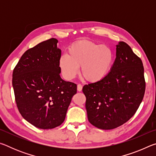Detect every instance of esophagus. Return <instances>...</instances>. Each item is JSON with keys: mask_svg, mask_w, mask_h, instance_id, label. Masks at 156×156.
<instances>
[{"mask_svg": "<svg viewBox=\"0 0 156 156\" xmlns=\"http://www.w3.org/2000/svg\"><path fill=\"white\" fill-rule=\"evenodd\" d=\"M77 89H78V91H81L82 89H83V85H82V84H78L77 85Z\"/></svg>", "mask_w": 156, "mask_h": 156, "instance_id": "34e87169", "label": "esophagus"}]
</instances>
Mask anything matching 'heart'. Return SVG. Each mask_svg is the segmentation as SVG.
<instances>
[{
    "instance_id": "obj_1",
    "label": "heart",
    "mask_w": 156,
    "mask_h": 156,
    "mask_svg": "<svg viewBox=\"0 0 156 156\" xmlns=\"http://www.w3.org/2000/svg\"><path fill=\"white\" fill-rule=\"evenodd\" d=\"M113 60L109 47L87 41H80L69 49V54L60 58L59 65L66 78L72 79L81 66V74L89 82L101 80L109 72Z\"/></svg>"
}]
</instances>
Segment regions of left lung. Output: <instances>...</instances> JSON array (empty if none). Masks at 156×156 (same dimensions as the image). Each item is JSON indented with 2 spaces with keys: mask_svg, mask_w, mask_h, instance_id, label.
<instances>
[{
  "mask_svg": "<svg viewBox=\"0 0 156 156\" xmlns=\"http://www.w3.org/2000/svg\"><path fill=\"white\" fill-rule=\"evenodd\" d=\"M145 87L141 59L126 43L119 42L115 61L108 74L83 88L89 122L105 130L122 125L138 110Z\"/></svg>",
  "mask_w": 156,
  "mask_h": 156,
  "instance_id": "obj_1",
  "label": "left lung"
}]
</instances>
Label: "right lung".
<instances>
[{
    "label": "right lung",
    "mask_w": 156,
    "mask_h": 156,
    "mask_svg": "<svg viewBox=\"0 0 156 156\" xmlns=\"http://www.w3.org/2000/svg\"><path fill=\"white\" fill-rule=\"evenodd\" d=\"M50 38L27 50L12 74L15 100L21 115L31 125L50 129L64 122L77 85L60 78L61 50Z\"/></svg>",
    "instance_id": "right-lung-1"
}]
</instances>
